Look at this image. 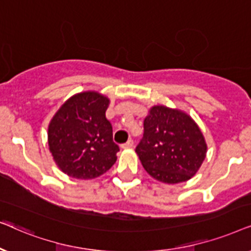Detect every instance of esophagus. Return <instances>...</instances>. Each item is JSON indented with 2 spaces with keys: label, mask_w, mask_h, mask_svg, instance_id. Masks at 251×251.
Returning a JSON list of instances; mask_svg holds the SVG:
<instances>
[{
  "label": "esophagus",
  "mask_w": 251,
  "mask_h": 251,
  "mask_svg": "<svg viewBox=\"0 0 251 251\" xmlns=\"http://www.w3.org/2000/svg\"><path fill=\"white\" fill-rule=\"evenodd\" d=\"M133 146H134V142H133V140L129 139L127 142L124 143V145L122 146L123 149H129V148H133Z\"/></svg>",
  "instance_id": "esophagus-1"
}]
</instances>
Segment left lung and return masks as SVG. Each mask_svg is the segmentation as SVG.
Here are the masks:
<instances>
[{"label":"left lung","instance_id":"obj_1","mask_svg":"<svg viewBox=\"0 0 251 251\" xmlns=\"http://www.w3.org/2000/svg\"><path fill=\"white\" fill-rule=\"evenodd\" d=\"M143 138L136 147L141 164L160 182H183L201 168L208 151L199 125L188 113L153 105L143 122Z\"/></svg>","mask_w":251,"mask_h":251}]
</instances>
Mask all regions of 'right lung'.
I'll return each mask as SVG.
<instances>
[{"label": "right lung", "instance_id": "obj_1", "mask_svg": "<svg viewBox=\"0 0 251 251\" xmlns=\"http://www.w3.org/2000/svg\"><path fill=\"white\" fill-rule=\"evenodd\" d=\"M110 100L96 91L81 92L63 103L48 125V147L63 173L89 180L102 176L117 160L119 147L105 118Z\"/></svg>", "mask_w": 251, "mask_h": 251}]
</instances>
